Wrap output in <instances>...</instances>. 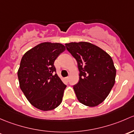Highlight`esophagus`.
I'll return each mask as SVG.
<instances>
[{
    "label": "esophagus",
    "instance_id": "1",
    "mask_svg": "<svg viewBox=\"0 0 134 134\" xmlns=\"http://www.w3.org/2000/svg\"><path fill=\"white\" fill-rule=\"evenodd\" d=\"M64 79H65L66 81L67 82H68V81H69V77H65V78H64Z\"/></svg>",
    "mask_w": 134,
    "mask_h": 134
}]
</instances>
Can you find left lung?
I'll return each instance as SVG.
<instances>
[{
	"label": "left lung",
	"mask_w": 134,
	"mask_h": 134,
	"mask_svg": "<svg viewBox=\"0 0 134 134\" xmlns=\"http://www.w3.org/2000/svg\"><path fill=\"white\" fill-rule=\"evenodd\" d=\"M76 59L79 81L74 86L77 99L84 105L96 107L108 97L115 82L116 69L110 55L88 42L65 44Z\"/></svg>",
	"instance_id": "left-lung-1"
}]
</instances>
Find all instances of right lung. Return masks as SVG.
Returning <instances> with one entry per match:
<instances>
[{
	"label": "right lung",
	"instance_id": "1",
	"mask_svg": "<svg viewBox=\"0 0 134 134\" xmlns=\"http://www.w3.org/2000/svg\"><path fill=\"white\" fill-rule=\"evenodd\" d=\"M66 49L60 43L46 42L26 52L20 61L17 75L19 86L30 104L42 111L59 107L66 86L56 72L53 64Z\"/></svg>",
	"mask_w": 134,
	"mask_h": 134
}]
</instances>
